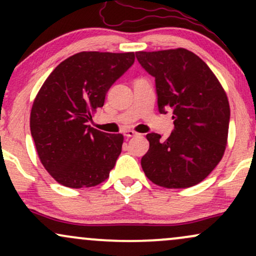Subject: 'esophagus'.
Returning a JSON list of instances; mask_svg holds the SVG:
<instances>
[{"instance_id":"esophagus-1","label":"esophagus","mask_w":256,"mask_h":256,"mask_svg":"<svg viewBox=\"0 0 256 256\" xmlns=\"http://www.w3.org/2000/svg\"><path fill=\"white\" fill-rule=\"evenodd\" d=\"M124 136L128 137V138L134 137V136H137V132L134 131V130H126V131H124Z\"/></svg>"}]
</instances>
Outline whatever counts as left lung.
Here are the masks:
<instances>
[{"label":"left lung","mask_w":256,"mask_h":256,"mask_svg":"<svg viewBox=\"0 0 256 256\" xmlns=\"http://www.w3.org/2000/svg\"><path fill=\"white\" fill-rule=\"evenodd\" d=\"M140 66L155 77L160 113L172 110L174 130L167 140L146 134L140 160L149 180L168 189L198 184L216 168L228 143L230 106L225 90L204 60L184 48L137 52Z\"/></svg>","instance_id":"obj_1"}]
</instances>
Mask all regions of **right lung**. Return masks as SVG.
I'll use <instances>...</instances> for the list:
<instances>
[{"label":"right lung","mask_w":256,"mask_h":256,"mask_svg":"<svg viewBox=\"0 0 256 256\" xmlns=\"http://www.w3.org/2000/svg\"><path fill=\"white\" fill-rule=\"evenodd\" d=\"M134 52H82L55 67L38 91L30 128L44 168L64 186H96L110 177L124 136L86 125Z\"/></svg>","instance_id":"add662e5"}]
</instances>
